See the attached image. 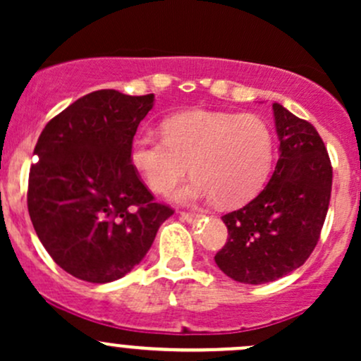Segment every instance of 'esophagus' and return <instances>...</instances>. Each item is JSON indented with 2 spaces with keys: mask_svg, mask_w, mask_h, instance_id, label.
Wrapping results in <instances>:
<instances>
[{
  "mask_svg": "<svg viewBox=\"0 0 361 361\" xmlns=\"http://www.w3.org/2000/svg\"><path fill=\"white\" fill-rule=\"evenodd\" d=\"M180 215H181V219L186 222H197L204 217L202 214H195V212H180Z\"/></svg>",
  "mask_w": 361,
  "mask_h": 361,
  "instance_id": "esophagus-1",
  "label": "esophagus"
}]
</instances>
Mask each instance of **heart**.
<instances>
[{
  "label": "heart",
  "mask_w": 361,
  "mask_h": 361,
  "mask_svg": "<svg viewBox=\"0 0 361 361\" xmlns=\"http://www.w3.org/2000/svg\"><path fill=\"white\" fill-rule=\"evenodd\" d=\"M164 137L139 135L130 163L156 193H169L188 175L195 180L176 195L181 202L215 200L239 207L251 200L271 166V130L252 114L192 110L164 120Z\"/></svg>",
  "instance_id": "obj_1"
}]
</instances>
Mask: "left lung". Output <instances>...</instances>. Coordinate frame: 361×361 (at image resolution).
<instances>
[{
	"label": "left lung",
	"instance_id": "1",
	"mask_svg": "<svg viewBox=\"0 0 361 361\" xmlns=\"http://www.w3.org/2000/svg\"><path fill=\"white\" fill-rule=\"evenodd\" d=\"M280 156L263 192L222 215L227 243L215 263L241 283H268L305 263L321 238L333 186V166L312 123L273 103Z\"/></svg>",
	"mask_w": 361,
	"mask_h": 361
}]
</instances>
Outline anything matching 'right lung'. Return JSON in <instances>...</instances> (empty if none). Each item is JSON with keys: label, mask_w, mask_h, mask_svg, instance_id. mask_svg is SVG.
Segmentation results:
<instances>
[{"label": "right lung", "mask_w": 361, "mask_h": 361, "mask_svg": "<svg viewBox=\"0 0 361 361\" xmlns=\"http://www.w3.org/2000/svg\"><path fill=\"white\" fill-rule=\"evenodd\" d=\"M152 102V93L93 91L56 115L37 140L28 214L51 258L76 279H122L175 214L154 200L130 163L132 140Z\"/></svg>", "instance_id": "1"}]
</instances>
